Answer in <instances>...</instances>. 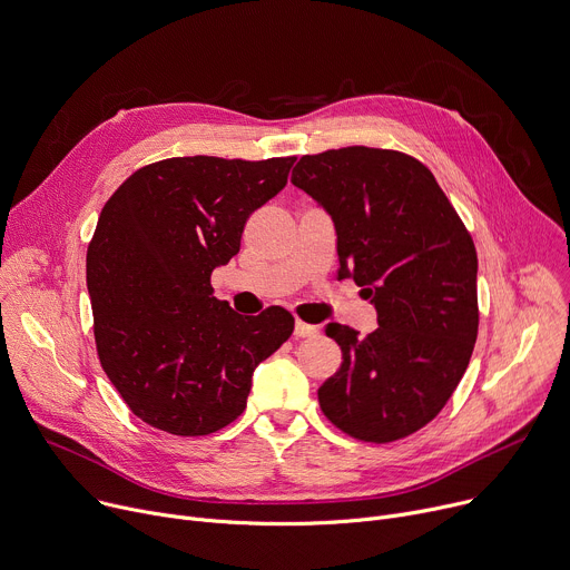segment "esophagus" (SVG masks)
<instances>
[{
    "instance_id": "1",
    "label": "esophagus",
    "mask_w": 570,
    "mask_h": 570,
    "mask_svg": "<svg viewBox=\"0 0 570 570\" xmlns=\"http://www.w3.org/2000/svg\"><path fill=\"white\" fill-rule=\"evenodd\" d=\"M318 334V325H308L304 321H295V336L297 338H306V336H316Z\"/></svg>"
}]
</instances>
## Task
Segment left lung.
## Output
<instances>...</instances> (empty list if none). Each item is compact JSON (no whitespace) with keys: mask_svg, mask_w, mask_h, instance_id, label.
Masks as SVG:
<instances>
[{"mask_svg":"<svg viewBox=\"0 0 570 570\" xmlns=\"http://www.w3.org/2000/svg\"><path fill=\"white\" fill-rule=\"evenodd\" d=\"M291 181L332 216L338 277L364 286L380 327L330 323L341 368L318 389L347 436L391 443L425 428L461 382L475 347L478 252L454 206L419 159L352 145L306 154Z\"/></svg>","mask_w":570,"mask_h":570,"instance_id":"1","label":"left lung"}]
</instances>
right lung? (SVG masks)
<instances>
[{
  "instance_id": "1",
  "label": "right lung",
  "mask_w": 570,
  "mask_h": 570,
  "mask_svg": "<svg viewBox=\"0 0 570 570\" xmlns=\"http://www.w3.org/2000/svg\"><path fill=\"white\" fill-rule=\"evenodd\" d=\"M293 164L164 159L138 168L101 209L86 254L95 345L142 423L177 436L227 428L247 404L254 368L293 334L286 308L238 316L212 286Z\"/></svg>"
}]
</instances>
